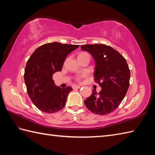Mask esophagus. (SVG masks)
<instances>
[{"label": "esophagus", "mask_w": 155, "mask_h": 155, "mask_svg": "<svg viewBox=\"0 0 155 155\" xmlns=\"http://www.w3.org/2000/svg\"><path fill=\"white\" fill-rule=\"evenodd\" d=\"M81 88V86H78V85H73V86H72V88H73V89H75V88Z\"/></svg>", "instance_id": "esophagus-1"}]
</instances>
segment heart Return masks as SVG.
I'll use <instances>...</instances> for the list:
<instances>
[{
    "label": "heart",
    "instance_id": "heart-1",
    "mask_svg": "<svg viewBox=\"0 0 155 155\" xmlns=\"http://www.w3.org/2000/svg\"><path fill=\"white\" fill-rule=\"evenodd\" d=\"M85 54H88L87 53H86V52H81V53H80L79 54V55H78V57H80V56H83V55H85ZM84 75H81V76H79V77H78V79H80L81 78V77H83Z\"/></svg>",
    "mask_w": 155,
    "mask_h": 155
}]
</instances>
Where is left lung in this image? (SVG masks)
Listing matches in <instances>:
<instances>
[{
    "label": "left lung",
    "mask_w": 155,
    "mask_h": 155,
    "mask_svg": "<svg viewBox=\"0 0 155 155\" xmlns=\"http://www.w3.org/2000/svg\"><path fill=\"white\" fill-rule=\"evenodd\" d=\"M87 51L95 62L94 81L99 84L101 91L96 89L84 104L93 113L105 115L119 106L127 94L130 81V70L125 58L110 46L103 44L81 46Z\"/></svg>",
    "instance_id": "obj_1"
}]
</instances>
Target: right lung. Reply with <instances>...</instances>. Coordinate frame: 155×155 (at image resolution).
I'll return each mask as SVG.
<instances>
[{
	"label": "right lung",
	"mask_w": 155,
	"mask_h": 155,
	"mask_svg": "<svg viewBox=\"0 0 155 155\" xmlns=\"http://www.w3.org/2000/svg\"><path fill=\"white\" fill-rule=\"evenodd\" d=\"M79 45L54 42L37 48L27 61L24 79L27 93L39 110L47 113L61 110L65 106L72 87L56 86L52 75L62 70L67 55Z\"/></svg>",
	"instance_id": "obj_1"
}]
</instances>
